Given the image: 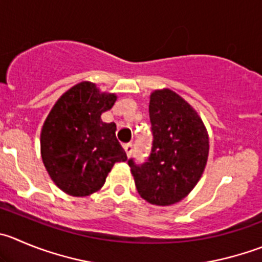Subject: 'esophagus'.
<instances>
[{"label": "esophagus", "mask_w": 262, "mask_h": 262, "mask_svg": "<svg viewBox=\"0 0 262 262\" xmlns=\"http://www.w3.org/2000/svg\"><path fill=\"white\" fill-rule=\"evenodd\" d=\"M123 148H124V151H126L127 157H129V156H131V154H133V150H134V146H133V144H131V143H128V144H124V145H123Z\"/></svg>", "instance_id": "1"}]
</instances>
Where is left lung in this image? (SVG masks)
I'll return each mask as SVG.
<instances>
[{
    "label": "left lung",
    "mask_w": 262,
    "mask_h": 262,
    "mask_svg": "<svg viewBox=\"0 0 262 262\" xmlns=\"http://www.w3.org/2000/svg\"><path fill=\"white\" fill-rule=\"evenodd\" d=\"M150 156L143 164L128 159L141 198L157 206H171L185 198L207 163V129L193 106L170 89L150 94Z\"/></svg>",
    "instance_id": "left-lung-1"
}]
</instances>
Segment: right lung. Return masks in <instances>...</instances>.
<instances>
[{
    "mask_svg": "<svg viewBox=\"0 0 262 262\" xmlns=\"http://www.w3.org/2000/svg\"><path fill=\"white\" fill-rule=\"evenodd\" d=\"M116 94L81 82L52 106L41 131V156L50 178L64 193L86 196L100 190L117 162L127 161L116 123L101 121Z\"/></svg>",
    "mask_w": 262,
    "mask_h": 262,
    "instance_id": "add662e5",
    "label": "right lung"
}]
</instances>
